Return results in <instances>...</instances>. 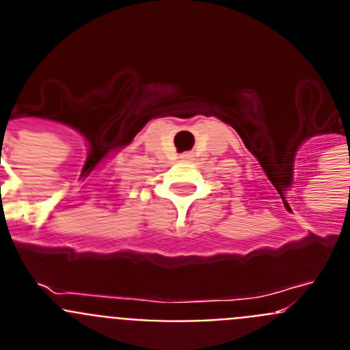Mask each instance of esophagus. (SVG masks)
<instances>
[{"label":"esophagus","instance_id":"esophagus-1","mask_svg":"<svg viewBox=\"0 0 350 350\" xmlns=\"http://www.w3.org/2000/svg\"><path fill=\"white\" fill-rule=\"evenodd\" d=\"M182 159H191V154H182Z\"/></svg>","mask_w":350,"mask_h":350}]
</instances>
